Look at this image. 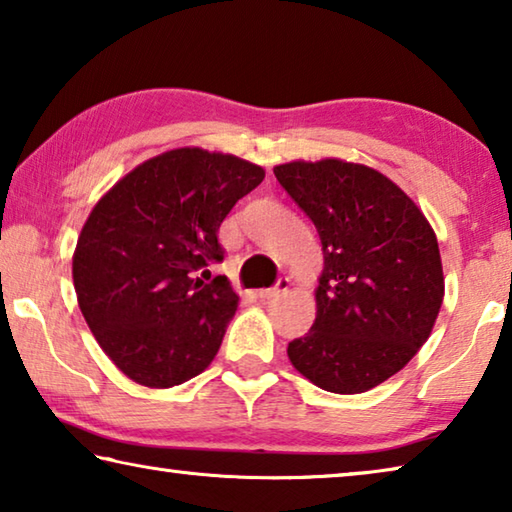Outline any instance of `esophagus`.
<instances>
[{
	"mask_svg": "<svg viewBox=\"0 0 512 512\" xmlns=\"http://www.w3.org/2000/svg\"><path fill=\"white\" fill-rule=\"evenodd\" d=\"M287 289H289V277H280L275 287H271V289H259V291H257V298H259V300H271V298H275V296H280V293L287 291Z\"/></svg>",
	"mask_w": 512,
	"mask_h": 512,
	"instance_id": "obj_1",
	"label": "esophagus"
}]
</instances>
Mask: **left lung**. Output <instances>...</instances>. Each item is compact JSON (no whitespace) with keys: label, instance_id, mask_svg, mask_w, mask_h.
<instances>
[{"label":"left lung","instance_id":"1","mask_svg":"<svg viewBox=\"0 0 512 512\" xmlns=\"http://www.w3.org/2000/svg\"><path fill=\"white\" fill-rule=\"evenodd\" d=\"M323 244L316 320L287 354L329 393L379 386L427 343L445 296L438 239L422 210L366 164L325 158L273 169Z\"/></svg>","mask_w":512,"mask_h":512}]
</instances>
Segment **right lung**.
Listing matches in <instances>:
<instances>
[{
    "mask_svg": "<svg viewBox=\"0 0 512 512\" xmlns=\"http://www.w3.org/2000/svg\"><path fill=\"white\" fill-rule=\"evenodd\" d=\"M264 176L237 155L183 146L137 164L92 207L72 259L76 298L135 384H185L216 357L239 296L200 271L221 262V223Z\"/></svg>",
    "mask_w": 512,
    "mask_h": 512,
    "instance_id": "obj_1",
    "label": "right lung"
}]
</instances>
